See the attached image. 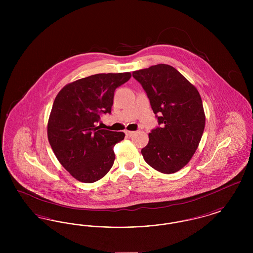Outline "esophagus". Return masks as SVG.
Instances as JSON below:
<instances>
[{"label": "esophagus", "mask_w": 253, "mask_h": 253, "mask_svg": "<svg viewBox=\"0 0 253 253\" xmlns=\"http://www.w3.org/2000/svg\"><path fill=\"white\" fill-rule=\"evenodd\" d=\"M125 133H126V135H127V136L131 137L132 135H133V134H134V132H132V131H126V132H125Z\"/></svg>", "instance_id": "obj_1"}]
</instances>
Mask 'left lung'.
I'll list each match as a JSON object with an SVG mask.
<instances>
[{"mask_svg":"<svg viewBox=\"0 0 253 253\" xmlns=\"http://www.w3.org/2000/svg\"><path fill=\"white\" fill-rule=\"evenodd\" d=\"M132 77L143 87L159 125L149 133V143L141 154L158 171L176 172L191 160L204 132L201 96L183 75L168 64L133 71Z\"/></svg>","mask_w":253,"mask_h":253,"instance_id":"obj_1","label":"left lung"}]
</instances>
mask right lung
<instances>
[{
    "mask_svg": "<svg viewBox=\"0 0 253 253\" xmlns=\"http://www.w3.org/2000/svg\"><path fill=\"white\" fill-rule=\"evenodd\" d=\"M131 73L96 74L65 85L56 96L49 117V143L60 164L76 179H101L115 161L114 146L125 133L96 126L101 114H111L116 89Z\"/></svg>",
    "mask_w": 253,
    "mask_h": 253,
    "instance_id": "1",
    "label": "right lung"
}]
</instances>
